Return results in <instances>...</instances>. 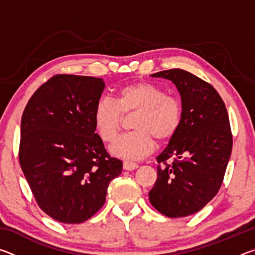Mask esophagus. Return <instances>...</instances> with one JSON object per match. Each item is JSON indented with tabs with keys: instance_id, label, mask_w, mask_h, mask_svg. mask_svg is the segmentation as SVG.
Returning a JSON list of instances; mask_svg holds the SVG:
<instances>
[{
	"instance_id": "1",
	"label": "esophagus",
	"mask_w": 255,
	"mask_h": 255,
	"mask_svg": "<svg viewBox=\"0 0 255 255\" xmlns=\"http://www.w3.org/2000/svg\"><path fill=\"white\" fill-rule=\"evenodd\" d=\"M138 167V164L137 163H133V162H124V169L126 171H133L136 170Z\"/></svg>"
}]
</instances>
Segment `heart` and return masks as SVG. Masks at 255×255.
<instances>
[{
  "instance_id": "b5f03b06",
  "label": "heart",
  "mask_w": 255,
  "mask_h": 255,
  "mask_svg": "<svg viewBox=\"0 0 255 255\" xmlns=\"http://www.w3.org/2000/svg\"><path fill=\"white\" fill-rule=\"evenodd\" d=\"M137 112L132 129L115 141L111 153L125 159H140L153 152L155 139L166 141L182 124L183 106L180 99L166 94L149 82H133L120 88L116 100L102 97L96 103L93 119L102 140L111 143L123 126L124 115Z\"/></svg>"
}]
</instances>
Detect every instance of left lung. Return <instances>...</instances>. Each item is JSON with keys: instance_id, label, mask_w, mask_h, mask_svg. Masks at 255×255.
Instances as JSON below:
<instances>
[{"instance_id": "obj_1", "label": "left lung", "mask_w": 255, "mask_h": 255, "mask_svg": "<svg viewBox=\"0 0 255 255\" xmlns=\"http://www.w3.org/2000/svg\"><path fill=\"white\" fill-rule=\"evenodd\" d=\"M152 76L175 84L183 118L156 157L157 179L149 201L166 217H185L204 208L221 189L233 147L230 119L218 92L198 76L180 68ZM170 158L174 162L169 164Z\"/></svg>"}]
</instances>
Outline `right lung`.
Instances as JSON below:
<instances>
[{"mask_svg":"<svg viewBox=\"0 0 255 255\" xmlns=\"http://www.w3.org/2000/svg\"><path fill=\"white\" fill-rule=\"evenodd\" d=\"M106 83L57 74L30 98L21 118L19 162L41 210L64 224L88 221L123 171L96 133L93 110Z\"/></svg>","mask_w":255,"mask_h":255,"instance_id":"1","label":"right lung"}]
</instances>
